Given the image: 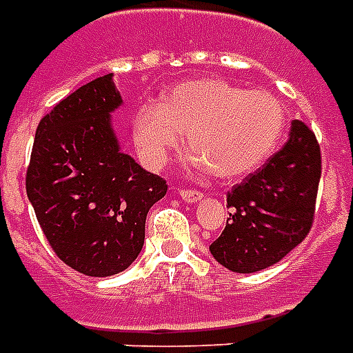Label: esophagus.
<instances>
[{"instance_id": "1", "label": "esophagus", "mask_w": 353, "mask_h": 353, "mask_svg": "<svg viewBox=\"0 0 353 353\" xmlns=\"http://www.w3.org/2000/svg\"><path fill=\"white\" fill-rule=\"evenodd\" d=\"M179 196H181V200H185V202H198L200 198H202V192L200 190H192V189H181L179 190Z\"/></svg>"}]
</instances>
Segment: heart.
Listing matches in <instances>:
<instances>
[{
    "label": "heart",
    "instance_id": "b5f03b06",
    "mask_svg": "<svg viewBox=\"0 0 353 353\" xmlns=\"http://www.w3.org/2000/svg\"><path fill=\"white\" fill-rule=\"evenodd\" d=\"M284 127L286 114L276 97L223 78L179 83L163 103L142 104L132 119L137 150L150 168L168 163L187 132V168L211 170L221 179L260 168L276 150Z\"/></svg>",
    "mask_w": 353,
    "mask_h": 353
}]
</instances>
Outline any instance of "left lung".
Wrapping results in <instances>:
<instances>
[{"instance_id":"8db88e82","label":"left lung","mask_w":353,"mask_h":353,"mask_svg":"<svg viewBox=\"0 0 353 353\" xmlns=\"http://www.w3.org/2000/svg\"><path fill=\"white\" fill-rule=\"evenodd\" d=\"M320 176L314 132L296 119L288 142L226 194L232 213L210 245L213 258L234 273L281 262L310 232Z\"/></svg>"}]
</instances>
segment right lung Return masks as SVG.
Segmentation results:
<instances>
[{
    "mask_svg": "<svg viewBox=\"0 0 353 353\" xmlns=\"http://www.w3.org/2000/svg\"><path fill=\"white\" fill-rule=\"evenodd\" d=\"M121 103L112 74L65 97L41 119L26 174L50 247L88 276L116 275L137 260L148 211L168 190L119 148L110 114Z\"/></svg>",
    "mask_w": 353,
    "mask_h": 353,
    "instance_id": "obj_1",
    "label": "right lung"
}]
</instances>
